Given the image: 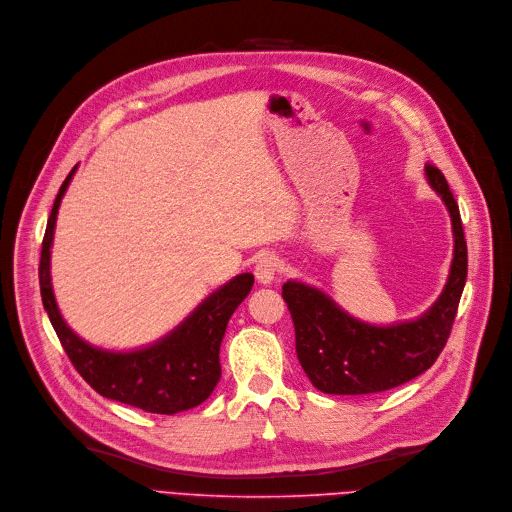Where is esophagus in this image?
<instances>
[{"label":"esophagus","mask_w":512,"mask_h":512,"mask_svg":"<svg viewBox=\"0 0 512 512\" xmlns=\"http://www.w3.org/2000/svg\"><path fill=\"white\" fill-rule=\"evenodd\" d=\"M279 258L275 254H264L258 262H256V268H254V275H256V281L260 285H270L277 275H279Z\"/></svg>","instance_id":"34e87169"}]
</instances>
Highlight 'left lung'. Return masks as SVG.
Wrapping results in <instances>:
<instances>
[{
	"mask_svg": "<svg viewBox=\"0 0 512 512\" xmlns=\"http://www.w3.org/2000/svg\"><path fill=\"white\" fill-rule=\"evenodd\" d=\"M424 175L453 225L448 277L424 314L393 324H372L351 316L314 285L297 279L283 285V299L295 326L297 359L320 393H382L424 374L446 345L467 279V244L459 206L444 175L432 165Z\"/></svg>",
	"mask_w": 512,
	"mask_h": 512,
	"instance_id": "left-lung-1",
	"label": "left lung"
}]
</instances>
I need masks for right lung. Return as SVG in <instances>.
Masks as SVG:
<instances>
[{
	"label": "right lung",
	"instance_id": "right-lung-1",
	"mask_svg": "<svg viewBox=\"0 0 512 512\" xmlns=\"http://www.w3.org/2000/svg\"><path fill=\"white\" fill-rule=\"evenodd\" d=\"M76 169L70 171L53 202L39 266L43 308L70 362L101 397L148 413L173 415L204 403L221 380L219 349L227 322L250 293L254 275L242 273L208 293L182 322L153 343L122 351L90 345L64 320L51 283L57 213Z\"/></svg>",
	"mask_w": 512,
	"mask_h": 512
}]
</instances>
